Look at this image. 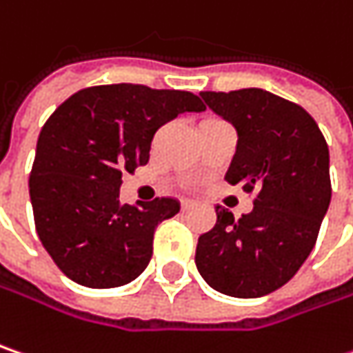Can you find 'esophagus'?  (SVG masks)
Returning a JSON list of instances; mask_svg holds the SVG:
<instances>
[{"label":"esophagus","instance_id":"esophagus-1","mask_svg":"<svg viewBox=\"0 0 353 353\" xmlns=\"http://www.w3.org/2000/svg\"><path fill=\"white\" fill-rule=\"evenodd\" d=\"M194 205H196V201H192V199H183V201H181V210H183V212L192 210Z\"/></svg>","mask_w":353,"mask_h":353}]
</instances>
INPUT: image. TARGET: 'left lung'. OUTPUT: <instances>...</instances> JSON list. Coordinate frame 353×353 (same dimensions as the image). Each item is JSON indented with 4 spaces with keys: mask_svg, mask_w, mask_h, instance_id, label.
<instances>
[{
    "mask_svg": "<svg viewBox=\"0 0 353 353\" xmlns=\"http://www.w3.org/2000/svg\"><path fill=\"white\" fill-rule=\"evenodd\" d=\"M199 95L238 132L225 181L254 194V210L234 219L216 208L214 230L197 239V272L225 296L259 298L292 280L316 245L332 199L327 143L316 119L280 95Z\"/></svg>",
    "mask_w": 353,
    "mask_h": 353,
    "instance_id": "left-lung-1",
    "label": "left lung"
}]
</instances>
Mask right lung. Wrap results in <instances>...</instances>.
Here are the masks:
<instances>
[{
	"mask_svg": "<svg viewBox=\"0 0 353 353\" xmlns=\"http://www.w3.org/2000/svg\"><path fill=\"white\" fill-rule=\"evenodd\" d=\"M197 95L112 83L79 90L43 123L30 174L35 230L55 265L85 288L135 280L152 259L157 223L174 218L172 197L121 203V174L145 165L156 132Z\"/></svg>",
	"mask_w": 353,
	"mask_h": 353,
	"instance_id": "add662e5",
	"label": "right lung"
}]
</instances>
